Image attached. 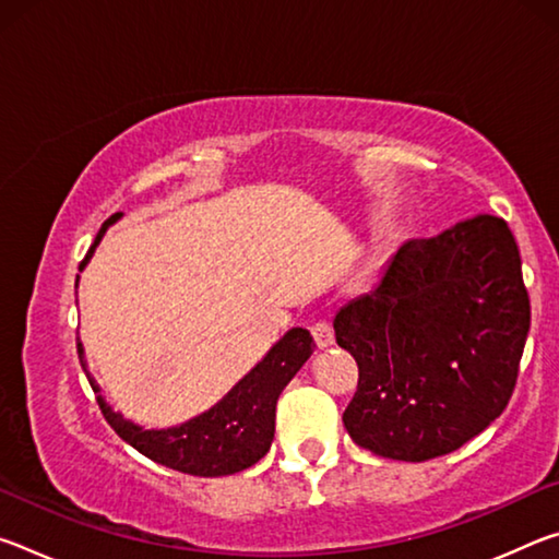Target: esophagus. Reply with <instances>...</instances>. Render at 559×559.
<instances>
[{"instance_id": "1", "label": "esophagus", "mask_w": 559, "mask_h": 559, "mask_svg": "<svg viewBox=\"0 0 559 559\" xmlns=\"http://www.w3.org/2000/svg\"><path fill=\"white\" fill-rule=\"evenodd\" d=\"M310 333H313L316 345L320 349H325V347H330V345L335 343V333H333V328H330L328 323H316L313 328H310Z\"/></svg>"}]
</instances>
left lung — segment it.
<instances>
[{"instance_id": "left-lung-1", "label": "left lung", "mask_w": 559, "mask_h": 559, "mask_svg": "<svg viewBox=\"0 0 559 559\" xmlns=\"http://www.w3.org/2000/svg\"><path fill=\"white\" fill-rule=\"evenodd\" d=\"M333 328L359 370L343 414L357 447L412 463L456 451L515 390L530 298L513 231L478 214L406 241Z\"/></svg>"}]
</instances>
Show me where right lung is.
I'll list each match as a JSON object with an SVG mask.
<instances>
[{"instance_id":"obj_1","label":"right lung","mask_w":559,"mask_h":559,"mask_svg":"<svg viewBox=\"0 0 559 559\" xmlns=\"http://www.w3.org/2000/svg\"><path fill=\"white\" fill-rule=\"evenodd\" d=\"M118 216L120 214H112L100 226L96 241L88 249L86 259L81 261L79 271L86 266L88 259L93 257V249H96L108 226L118 222ZM313 349L316 343L308 330L293 328L210 412L194 416V419L173 429H143L138 424L122 419L120 414L112 412L103 402L100 386L86 370L83 345L79 340V359L83 372H86L93 392L98 394V406L103 416L116 429L118 437L155 463H163V466L175 468L179 473H189V476L206 478L239 473L266 456L273 441V431H276L278 396L283 386L306 365V359L313 355Z\"/></svg>"}]
</instances>
